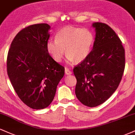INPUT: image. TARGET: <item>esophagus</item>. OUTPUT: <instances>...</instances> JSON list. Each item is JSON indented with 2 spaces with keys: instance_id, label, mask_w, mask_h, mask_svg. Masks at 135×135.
Returning a JSON list of instances; mask_svg holds the SVG:
<instances>
[{
  "instance_id": "1",
  "label": "esophagus",
  "mask_w": 135,
  "mask_h": 135,
  "mask_svg": "<svg viewBox=\"0 0 135 135\" xmlns=\"http://www.w3.org/2000/svg\"><path fill=\"white\" fill-rule=\"evenodd\" d=\"M65 74L66 75H70V74H72V72L69 69L65 68Z\"/></svg>"
}]
</instances>
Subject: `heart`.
I'll list each match as a JSON object with an SVG mask.
<instances>
[{"mask_svg": "<svg viewBox=\"0 0 135 135\" xmlns=\"http://www.w3.org/2000/svg\"><path fill=\"white\" fill-rule=\"evenodd\" d=\"M94 42V34L90 30L69 26L59 31L56 40L48 42L47 50L56 62H60L66 53L70 63H80L89 55Z\"/></svg>", "mask_w": 135, "mask_h": 135, "instance_id": "obj_1", "label": "heart"}]
</instances>
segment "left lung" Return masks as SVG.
I'll return each mask as SVG.
<instances>
[{
    "mask_svg": "<svg viewBox=\"0 0 135 135\" xmlns=\"http://www.w3.org/2000/svg\"><path fill=\"white\" fill-rule=\"evenodd\" d=\"M93 47L88 58L74 68L75 95L94 107L107 100L118 88L125 68V50L118 35L105 23L97 22Z\"/></svg>",
    "mask_w": 135,
    "mask_h": 135,
    "instance_id": "obj_1",
    "label": "left lung"
}]
</instances>
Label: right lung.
I'll return each instance as SVG.
<instances>
[{
    "instance_id": "right-lung-1",
    "label": "right lung",
    "mask_w": 135,
    "mask_h": 135,
    "mask_svg": "<svg viewBox=\"0 0 135 135\" xmlns=\"http://www.w3.org/2000/svg\"><path fill=\"white\" fill-rule=\"evenodd\" d=\"M50 26L32 25L20 31L7 54V72L18 97L33 109L51 103L65 67L52 59L47 50Z\"/></svg>"
}]
</instances>
